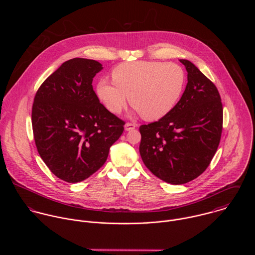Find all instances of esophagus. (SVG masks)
<instances>
[{"mask_svg":"<svg viewBox=\"0 0 255 255\" xmlns=\"http://www.w3.org/2000/svg\"><path fill=\"white\" fill-rule=\"evenodd\" d=\"M136 128V125L135 124H131V123H127L125 125V129L128 131V130H131V129H134Z\"/></svg>","mask_w":255,"mask_h":255,"instance_id":"34e87169","label":"esophagus"}]
</instances>
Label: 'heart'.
<instances>
[{"label":"heart","mask_w":255,"mask_h":255,"mask_svg":"<svg viewBox=\"0 0 255 255\" xmlns=\"http://www.w3.org/2000/svg\"><path fill=\"white\" fill-rule=\"evenodd\" d=\"M113 82L101 79L97 95L114 114L130 104L148 121L167 116L182 97L186 80L182 67L175 63L135 61L119 65L112 72Z\"/></svg>","instance_id":"heart-1"}]
</instances>
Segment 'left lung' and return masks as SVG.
Returning a JSON list of instances; mask_svg holds the SVG:
<instances>
[{
  "label": "left lung",
  "mask_w": 255,
  "mask_h": 255,
  "mask_svg": "<svg viewBox=\"0 0 255 255\" xmlns=\"http://www.w3.org/2000/svg\"><path fill=\"white\" fill-rule=\"evenodd\" d=\"M180 62L187 72L182 98L167 116L139 128V152L144 165L171 184L190 182L207 169L223 128L217 87L191 62Z\"/></svg>",
  "instance_id": "8db88e82"
}]
</instances>
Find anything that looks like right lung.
Wrapping results in <instances>:
<instances>
[{
	"label": "right lung",
	"mask_w": 255,
	"mask_h": 255,
	"mask_svg": "<svg viewBox=\"0 0 255 255\" xmlns=\"http://www.w3.org/2000/svg\"><path fill=\"white\" fill-rule=\"evenodd\" d=\"M102 69L97 61L74 58L37 90L31 115L37 150L65 182H81L98 171L124 131L125 122L106 109L93 90V77Z\"/></svg>",
	"instance_id": "right-lung-1"
}]
</instances>
